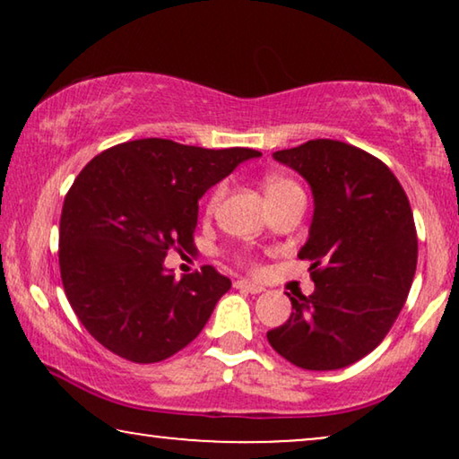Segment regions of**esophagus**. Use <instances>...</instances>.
Instances as JSON below:
<instances>
[{"mask_svg":"<svg viewBox=\"0 0 459 459\" xmlns=\"http://www.w3.org/2000/svg\"><path fill=\"white\" fill-rule=\"evenodd\" d=\"M234 288H238V290H244V292H250V294H261L263 290H265L261 284H256V281H250V280H236Z\"/></svg>","mask_w":459,"mask_h":459,"instance_id":"esophagus-1","label":"esophagus"}]
</instances>
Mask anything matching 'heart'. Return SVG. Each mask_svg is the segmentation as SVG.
Wrapping results in <instances>:
<instances>
[{
    "instance_id": "obj_1",
    "label": "heart",
    "mask_w": 459,
    "mask_h": 459,
    "mask_svg": "<svg viewBox=\"0 0 459 459\" xmlns=\"http://www.w3.org/2000/svg\"><path fill=\"white\" fill-rule=\"evenodd\" d=\"M263 187H265V194H267V200L272 203V200H278L284 196V194L292 192V190H299V184L290 178H284V175H267L265 181H263ZM223 190L225 186H217L215 192L211 194V200H209V209H215L219 204V200L223 196Z\"/></svg>"
}]
</instances>
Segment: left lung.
Returning a JSON list of instances; mask_svg holds the SVG:
<instances>
[{"instance_id":"8db88e82","label":"left lung","mask_w":459,"mask_h":459,"mask_svg":"<svg viewBox=\"0 0 459 459\" xmlns=\"http://www.w3.org/2000/svg\"><path fill=\"white\" fill-rule=\"evenodd\" d=\"M273 159L303 175L313 221L300 259L316 290L290 297L267 341L303 369H341L378 347L410 294L418 236L403 187L385 162L351 143L309 140Z\"/></svg>"}]
</instances>
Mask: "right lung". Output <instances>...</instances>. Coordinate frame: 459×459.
<instances>
[{"instance_id":"right-lung-1","label":"right lung","mask_w":459,"mask_h":459,"mask_svg":"<svg viewBox=\"0 0 459 459\" xmlns=\"http://www.w3.org/2000/svg\"><path fill=\"white\" fill-rule=\"evenodd\" d=\"M256 156L146 137L87 162L62 206L58 256L68 303L102 347L156 363L200 334L231 281L211 265L178 280L165 256L194 248L198 200Z\"/></svg>"}]
</instances>
